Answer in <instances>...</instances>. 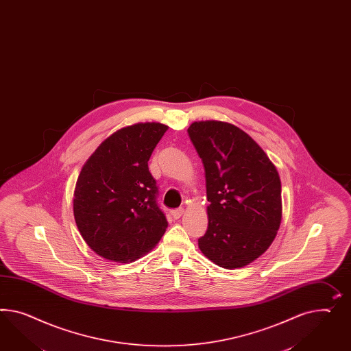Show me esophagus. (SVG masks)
Returning <instances> with one entry per match:
<instances>
[{
	"mask_svg": "<svg viewBox=\"0 0 351 351\" xmlns=\"http://www.w3.org/2000/svg\"><path fill=\"white\" fill-rule=\"evenodd\" d=\"M171 215H172V217L175 218V219H179V218L184 215V209H173V210L171 212Z\"/></svg>",
	"mask_w": 351,
	"mask_h": 351,
	"instance_id": "esophagus-1",
	"label": "esophagus"
}]
</instances>
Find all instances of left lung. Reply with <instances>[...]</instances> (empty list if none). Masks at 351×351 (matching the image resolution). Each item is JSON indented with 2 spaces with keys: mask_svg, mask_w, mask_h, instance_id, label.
Masks as SVG:
<instances>
[{
  "mask_svg": "<svg viewBox=\"0 0 351 351\" xmlns=\"http://www.w3.org/2000/svg\"><path fill=\"white\" fill-rule=\"evenodd\" d=\"M188 133L204 166L209 202L200 252L222 268L245 267L265 253L280 228L278 172L258 143L232 123L195 121Z\"/></svg>",
  "mask_w": 351,
  "mask_h": 351,
  "instance_id": "1",
  "label": "left lung"
}]
</instances>
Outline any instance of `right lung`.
<instances>
[{
    "label": "right lung",
    "instance_id": "right-lung-1",
    "mask_svg": "<svg viewBox=\"0 0 351 351\" xmlns=\"http://www.w3.org/2000/svg\"><path fill=\"white\" fill-rule=\"evenodd\" d=\"M169 126L139 123L98 145L79 173L74 217L88 247L104 259L126 263L149 253L167 228L157 206L152 152Z\"/></svg>",
    "mask_w": 351,
    "mask_h": 351
}]
</instances>
